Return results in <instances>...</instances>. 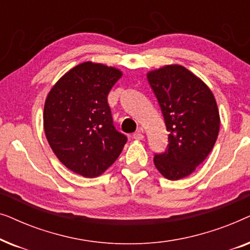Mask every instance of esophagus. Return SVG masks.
I'll use <instances>...</instances> for the list:
<instances>
[{
  "instance_id": "34e87169",
  "label": "esophagus",
  "mask_w": 250,
  "mask_h": 250,
  "mask_svg": "<svg viewBox=\"0 0 250 250\" xmlns=\"http://www.w3.org/2000/svg\"><path fill=\"white\" fill-rule=\"evenodd\" d=\"M132 138L135 139V140H143V138H145V135H143V133H142L141 129H138V131H136L135 133H133Z\"/></svg>"
}]
</instances>
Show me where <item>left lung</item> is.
Returning <instances> with one entry per match:
<instances>
[{"label":"left lung","mask_w":250,"mask_h":250,"mask_svg":"<svg viewBox=\"0 0 250 250\" xmlns=\"http://www.w3.org/2000/svg\"><path fill=\"white\" fill-rule=\"evenodd\" d=\"M146 77L169 133L166 150L155 153L153 163L166 179H183L207 158L216 142V101L203 81L179 64L150 71Z\"/></svg>","instance_id":"left-lung-1"}]
</instances>
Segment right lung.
<instances>
[{"label":"right lung","mask_w":250,"mask_h":250,"mask_svg":"<svg viewBox=\"0 0 250 250\" xmlns=\"http://www.w3.org/2000/svg\"><path fill=\"white\" fill-rule=\"evenodd\" d=\"M122 73L83 62L58 81L44 105V131L58 159L85 177H95L121 155L127 138L114 126L108 94Z\"/></svg>","instance_id":"1"}]
</instances>
